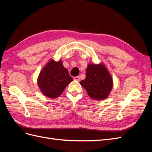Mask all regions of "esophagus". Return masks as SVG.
Returning <instances> with one entry per match:
<instances>
[{
	"label": "esophagus",
	"instance_id": "esophagus-1",
	"mask_svg": "<svg viewBox=\"0 0 152 152\" xmlns=\"http://www.w3.org/2000/svg\"><path fill=\"white\" fill-rule=\"evenodd\" d=\"M73 79H74L75 80H77V81H79L80 80V77H79V76L74 77H73Z\"/></svg>",
	"mask_w": 152,
	"mask_h": 152
}]
</instances>
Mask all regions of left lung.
<instances>
[{
	"label": "left lung",
	"instance_id": "left-lung-1",
	"mask_svg": "<svg viewBox=\"0 0 152 152\" xmlns=\"http://www.w3.org/2000/svg\"><path fill=\"white\" fill-rule=\"evenodd\" d=\"M92 99L98 101L107 98L113 87V79L104 64H89L86 79L80 82Z\"/></svg>",
	"mask_w": 152,
	"mask_h": 152
}]
</instances>
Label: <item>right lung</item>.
Listing matches in <instances>:
<instances>
[{"mask_svg": "<svg viewBox=\"0 0 152 152\" xmlns=\"http://www.w3.org/2000/svg\"><path fill=\"white\" fill-rule=\"evenodd\" d=\"M73 80L61 61L50 60L44 66L37 79L41 92L49 98L60 96L65 87Z\"/></svg>", "mask_w": 152, "mask_h": 152, "instance_id": "obj_1", "label": "right lung"}]
</instances>
